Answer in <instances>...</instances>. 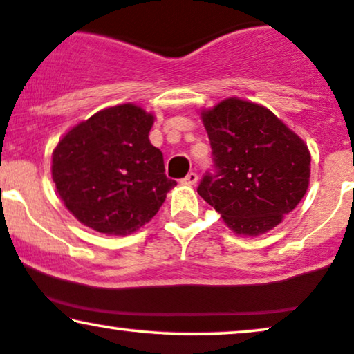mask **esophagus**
<instances>
[{
  "mask_svg": "<svg viewBox=\"0 0 354 354\" xmlns=\"http://www.w3.org/2000/svg\"><path fill=\"white\" fill-rule=\"evenodd\" d=\"M197 182H198V176L195 172L187 174V177L184 178V184H187V185H195Z\"/></svg>",
  "mask_w": 354,
  "mask_h": 354,
  "instance_id": "34e87169",
  "label": "esophagus"
}]
</instances>
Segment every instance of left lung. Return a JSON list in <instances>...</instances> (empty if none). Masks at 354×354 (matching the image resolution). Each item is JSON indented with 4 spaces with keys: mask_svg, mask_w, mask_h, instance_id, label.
Masks as SVG:
<instances>
[{
    "mask_svg": "<svg viewBox=\"0 0 354 354\" xmlns=\"http://www.w3.org/2000/svg\"><path fill=\"white\" fill-rule=\"evenodd\" d=\"M216 174L198 195L239 236H259L283 220L310 182V151L272 111L231 97L203 110Z\"/></svg>",
    "mask_w": 354,
    "mask_h": 354,
    "instance_id": "left-lung-1",
    "label": "left lung"
}]
</instances>
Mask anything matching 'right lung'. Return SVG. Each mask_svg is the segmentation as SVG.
I'll return each instance as SVG.
<instances>
[{
    "label": "right lung",
    "instance_id": "obj_1",
    "mask_svg": "<svg viewBox=\"0 0 354 354\" xmlns=\"http://www.w3.org/2000/svg\"><path fill=\"white\" fill-rule=\"evenodd\" d=\"M154 115L134 103L95 113L52 152V180L67 210L104 234H129L151 221L177 185L149 141Z\"/></svg>",
    "mask_w": 354,
    "mask_h": 354
}]
</instances>
